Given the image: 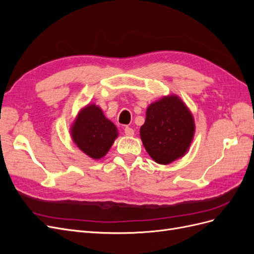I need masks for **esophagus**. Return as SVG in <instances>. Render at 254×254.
<instances>
[{
  "mask_svg": "<svg viewBox=\"0 0 254 254\" xmlns=\"http://www.w3.org/2000/svg\"><path fill=\"white\" fill-rule=\"evenodd\" d=\"M124 132L127 136H132L134 134V130L132 128H130V127H125Z\"/></svg>",
  "mask_w": 254,
  "mask_h": 254,
  "instance_id": "34e87169",
  "label": "esophagus"
}]
</instances>
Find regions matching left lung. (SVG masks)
<instances>
[{"mask_svg": "<svg viewBox=\"0 0 254 254\" xmlns=\"http://www.w3.org/2000/svg\"><path fill=\"white\" fill-rule=\"evenodd\" d=\"M194 131L193 115L178 96L171 95L148 107L140 135L149 156L168 164L186 155Z\"/></svg>", "mask_w": 254, "mask_h": 254, "instance_id": "1", "label": "left lung"}]
</instances>
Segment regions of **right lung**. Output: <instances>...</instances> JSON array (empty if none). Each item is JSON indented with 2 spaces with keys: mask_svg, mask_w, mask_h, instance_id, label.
I'll use <instances>...</instances> for the list:
<instances>
[{
  "mask_svg": "<svg viewBox=\"0 0 254 254\" xmlns=\"http://www.w3.org/2000/svg\"><path fill=\"white\" fill-rule=\"evenodd\" d=\"M71 133L80 150L92 159H101L117 139L118 129L99 107L89 105L79 112Z\"/></svg>",
  "mask_w": 254,
  "mask_h": 254,
  "instance_id": "1",
  "label": "right lung"
}]
</instances>
